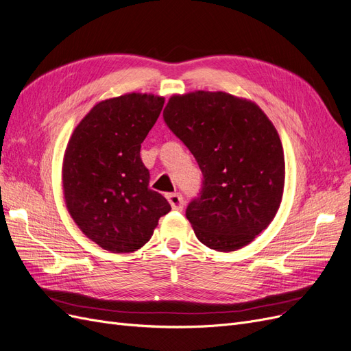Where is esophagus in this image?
<instances>
[{"label":"esophagus","instance_id":"obj_1","mask_svg":"<svg viewBox=\"0 0 351 351\" xmlns=\"http://www.w3.org/2000/svg\"><path fill=\"white\" fill-rule=\"evenodd\" d=\"M167 201H169V204H171V206H172L175 211H182V208H184V197L180 195V193H178V192L169 193Z\"/></svg>","mask_w":351,"mask_h":351}]
</instances>
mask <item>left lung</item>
Here are the masks:
<instances>
[{
	"instance_id": "8db88e82",
	"label": "left lung",
	"mask_w": 351,
	"mask_h": 351,
	"mask_svg": "<svg viewBox=\"0 0 351 351\" xmlns=\"http://www.w3.org/2000/svg\"><path fill=\"white\" fill-rule=\"evenodd\" d=\"M163 120L204 176L186 206L198 240L218 252L249 244L282 201L285 159L274 124L254 102L210 90L173 95Z\"/></svg>"
}]
</instances>
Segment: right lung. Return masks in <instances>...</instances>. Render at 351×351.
<instances>
[{
  "label": "right lung",
  "mask_w": 351,
  "mask_h": 351,
  "mask_svg": "<svg viewBox=\"0 0 351 351\" xmlns=\"http://www.w3.org/2000/svg\"><path fill=\"white\" fill-rule=\"evenodd\" d=\"M165 98L127 94L106 99L77 124L63 160L68 211L84 234L111 253H130L153 236L171 211L163 195L149 188L150 173L140 147Z\"/></svg>",
  "instance_id": "obj_1"
}]
</instances>
